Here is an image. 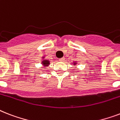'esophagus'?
<instances>
[{
	"label": "esophagus",
	"instance_id": "34e87169",
	"mask_svg": "<svg viewBox=\"0 0 120 120\" xmlns=\"http://www.w3.org/2000/svg\"><path fill=\"white\" fill-rule=\"evenodd\" d=\"M64 60H65V58H64V57H62V58H59V61H60V62H63Z\"/></svg>",
	"mask_w": 120,
	"mask_h": 120
}]
</instances>
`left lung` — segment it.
I'll list each match as a JSON object with an SVG mask.
<instances>
[{"mask_svg":"<svg viewBox=\"0 0 120 120\" xmlns=\"http://www.w3.org/2000/svg\"><path fill=\"white\" fill-rule=\"evenodd\" d=\"M77 64V62H73V65H76Z\"/></svg>","mask_w":120,"mask_h":120,"instance_id":"obj_1","label":"left lung"}]
</instances>
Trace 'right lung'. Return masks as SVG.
<instances>
[{"label": "right lung", "mask_w": 120, "mask_h": 120, "mask_svg": "<svg viewBox=\"0 0 120 120\" xmlns=\"http://www.w3.org/2000/svg\"><path fill=\"white\" fill-rule=\"evenodd\" d=\"M42 61L41 63L42 65H43L44 67H48L49 65H50V61L48 60H45V59H44V57H42Z\"/></svg>", "instance_id": "right-lung-1"}]
</instances>
